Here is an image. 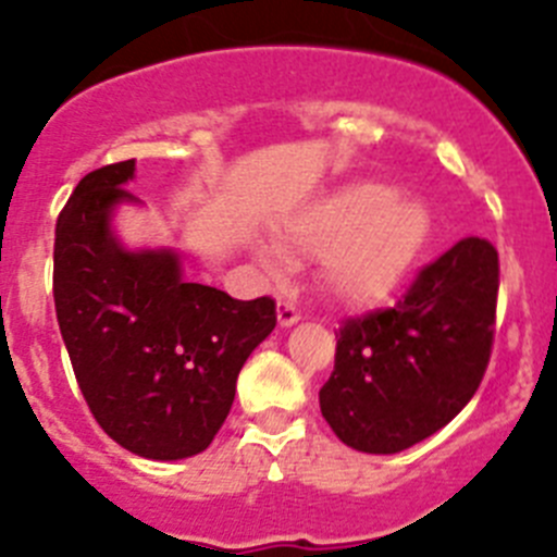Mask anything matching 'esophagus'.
Wrapping results in <instances>:
<instances>
[{
	"label": "esophagus",
	"instance_id": "34e87169",
	"mask_svg": "<svg viewBox=\"0 0 557 557\" xmlns=\"http://www.w3.org/2000/svg\"><path fill=\"white\" fill-rule=\"evenodd\" d=\"M301 321V312H298V307L289 301H278V323L282 326H293V323Z\"/></svg>",
	"mask_w": 557,
	"mask_h": 557
}]
</instances>
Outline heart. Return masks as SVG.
I'll use <instances>...</instances> for the list:
<instances>
[{"instance_id":"heart-1","label":"heart","mask_w":557,"mask_h":557,"mask_svg":"<svg viewBox=\"0 0 557 557\" xmlns=\"http://www.w3.org/2000/svg\"><path fill=\"white\" fill-rule=\"evenodd\" d=\"M424 203L359 181L318 200L284 234V250L321 262L323 287L346 304H373L401 284L430 243Z\"/></svg>"}]
</instances>
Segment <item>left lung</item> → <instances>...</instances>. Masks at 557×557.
I'll return each mask as SVG.
<instances>
[{
  "mask_svg": "<svg viewBox=\"0 0 557 557\" xmlns=\"http://www.w3.org/2000/svg\"><path fill=\"white\" fill-rule=\"evenodd\" d=\"M499 253L466 236L424 264L396 307L337 329L321 412L346 446L396 455L446 426L480 387L494 348Z\"/></svg>",
  "mask_w": 557,
  "mask_h": 557,
  "instance_id": "1",
  "label": "left lung"
}]
</instances>
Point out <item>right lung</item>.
<instances>
[{"instance_id": "obj_1", "label": "right lung", "mask_w": 557, "mask_h": 557, "mask_svg": "<svg viewBox=\"0 0 557 557\" xmlns=\"http://www.w3.org/2000/svg\"><path fill=\"white\" fill-rule=\"evenodd\" d=\"M136 164L88 172L58 214V326L88 410L147 460H181L214 441L245 359L275 329V301H236L186 282L172 250H131L111 234Z\"/></svg>"}]
</instances>
